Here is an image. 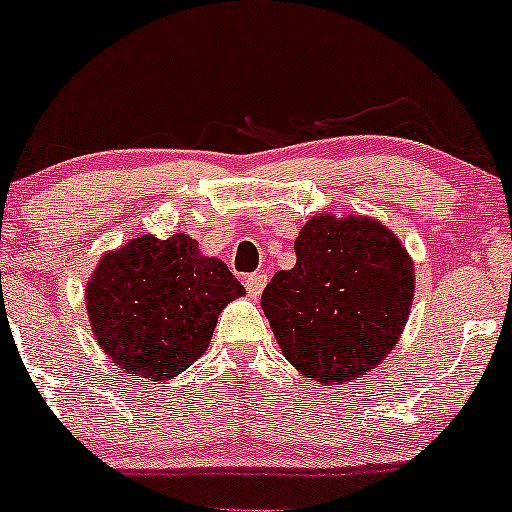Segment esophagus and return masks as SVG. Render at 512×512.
Returning a JSON list of instances; mask_svg holds the SVG:
<instances>
[{
	"label": "esophagus",
	"instance_id": "34e87169",
	"mask_svg": "<svg viewBox=\"0 0 512 512\" xmlns=\"http://www.w3.org/2000/svg\"><path fill=\"white\" fill-rule=\"evenodd\" d=\"M243 281H245V289H248V296L260 298L264 284H267V274H248Z\"/></svg>",
	"mask_w": 512,
	"mask_h": 512
}]
</instances>
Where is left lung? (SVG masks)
Here are the masks:
<instances>
[{
	"instance_id": "left-lung-1",
	"label": "left lung",
	"mask_w": 512,
	"mask_h": 512,
	"mask_svg": "<svg viewBox=\"0 0 512 512\" xmlns=\"http://www.w3.org/2000/svg\"><path fill=\"white\" fill-rule=\"evenodd\" d=\"M296 267L276 272L262 310L293 368L344 385L385 361L414 298V264L399 238L363 216H313L298 233Z\"/></svg>"
}]
</instances>
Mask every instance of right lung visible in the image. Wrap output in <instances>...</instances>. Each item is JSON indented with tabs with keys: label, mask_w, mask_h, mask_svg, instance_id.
<instances>
[{
	"label": "right lung",
	"mask_w": 512,
	"mask_h": 512,
	"mask_svg": "<svg viewBox=\"0 0 512 512\" xmlns=\"http://www.w3.org/2000/svg\"><path fill=\"white\" fill-rule=\"evenodd\" d=\"M243 293L226 264L185 233L142 236L98 262L86 310L117 368L163 383L207 351L219 313Z\"/></svg>",
	"instance_id": "1"
}]
</instances>
